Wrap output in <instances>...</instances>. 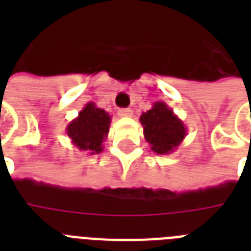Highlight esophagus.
Here are the masks:
<instances>
[{
	"label": "esophagus",
	"mask_w": 251,
	"mask_h": 251,
	"mask_svg": "<svg viewBox=\"0 0 251 251\" xmlns=\"http://www.w3.org/2000/svg\"><path fill=\"white\" fill-rule=\"evenodd\" d=\"M118 116L120 117H131L133 116V110L126 108V109H120L118 110Z\"/></svg>",
	"instance_id": "esophagus-1"
}]
</instances>
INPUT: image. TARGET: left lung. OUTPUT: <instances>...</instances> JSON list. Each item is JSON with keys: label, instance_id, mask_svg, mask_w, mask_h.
Instances as JSON below:
<instances>
[{"label": "left lung", "instance_id": "left-lung-1", "mask_svg": "<svg viewBox=\"0 0 251 251\" xmlns=\"http://www.w3.org/2000/svg\"><path fill=\"white\" fill-rule=\"evenodd\" d=\"M143 134L151 150L157 155H169L186 137V126L164 101L153 102L152 108L139 118Z\"/></svg>", "mask_w": 251, "mask_h": 251}]
</instances>
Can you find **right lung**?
I'll use <instances>...</instances> for the list:
<instances>
[{
  "instance_id": "add662e5",
  "label": "right lung",
  "mask_w": 251,
  "mask_h": 251,
  "mask_svg": "<svg viewBox=\"0 0 251 251\" xmlns=\"http://www.w3.org/2000/svg\"><path fill=\"white\" fill-rule=\"evenodd\" d=\"M110 116L92 101L87 102L78 117L66 126V134L72 143L90 155L102 152V142L109 133Z\"/></svg>"
}]
</instances>
